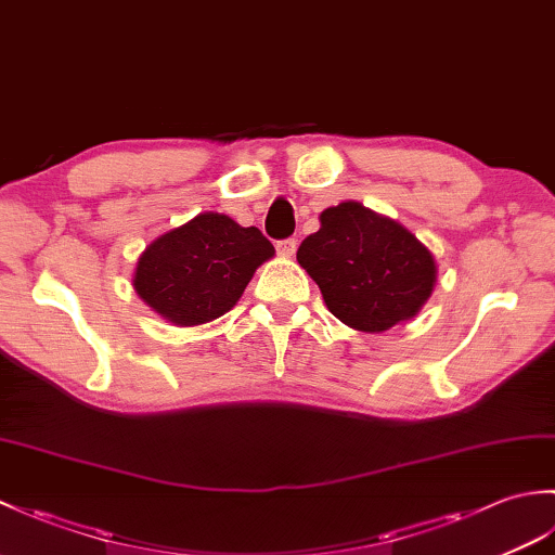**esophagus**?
<instances>
[{"instance_id":"1","label":"esophagus","mask_w":555,"mask_h":555,"mask_svg":"<svg viewBox=\"0 0 555 555\" xmlns=\"http://www.w3.org/2000/svg\"><path fill=\"white\" fill-rule=\"evenodd\" d=\"M296 247H298V241H296V238H284V241L276 243V250H279L281 255H286V257L296 255Z\"/></svg>"}]
</instances>
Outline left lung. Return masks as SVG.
Wrapping results in <instances>:
<instances>
[{"instance_id":"left-lung-1","label":"left lung","mask_w":555,"mask_h":555,"mask_svg":"<svg viewBox=\"0 0 555 555\" xmlns=\"http://www.w3.org/2000/svg\"><path fill=\"white\" fill-rule=\"evenodd\" d=\"M322 227L298 247V262L334 317L379 334L415 317L431 296V253L400 223L360 203L322 211Z\"/></svg>"}]
</instances>
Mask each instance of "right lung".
<instances>
[{
    "instance_id": "add662e5",
    "label": "right lung",
    "mask_w": 555,
    "mask_h": 555,
    "mask_svg": "<svg viewBox=\"0 0 555 555\" xmlns=\"http://www.w3.org/2000/svg\"><path fill=\"white\" fill-rule=\"evenodd\" d=\"M274 255L262 231L223 215H197L140 255L133 286L169 322L195 326L229 312L255 269Z\"/></svg>"
}]
</instances>
